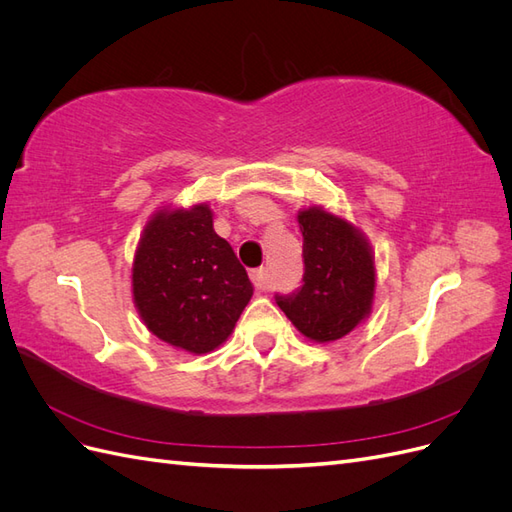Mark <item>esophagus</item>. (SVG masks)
Instances as JSON below:
<instances>
[{"label":"esophagus","instance_id":"obj_1","mask_svg":"<svg viewBox=\"0 0 512 512\" xmlns=\"http://www.w3.org/2000/svg\"><path fill=\"white\" fill-rule=\"evenodd\" d=\"M250 277H252V284H254L256 290H269V277H267L265 269H262V267L254 269L250 273Z\"/></svg>","mask_w":512,"mask_h":512}]
</instances>
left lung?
Returning a JSON list of instances; mask_svg holds the SVG:
<instances>
[{"instance_id": "left-lung-1", "label": "left lung", "mask_w": 512, "mask_h": 512, "mask_svg": "<svg viewBox=\"0 0 512 512\" xmlns=\"http://www.w3.org/2000/svg\"><path fill=\"white\" fill-rule=\"evenodd\" d=\"M303 232V284L275 301L305 337L335 342L371 309L374 258L361 232L318 207L299 213Z\"/></svg>"}]
</instances>
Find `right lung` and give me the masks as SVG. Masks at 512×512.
I'll list each match as a JSON object with an SVG mask.
<instances>
[{
	"instance_id": "right-lung-1",
	"label": "right lung",
	"mask_w": 512,
	"mask_h": 512,
	"mask_svg": "<svg viewBox=\"0 0 512 512\" xmlns=\"http://www.w3.org/2000/svg\"><path fill=\"white\" fill-rule=\"evenodd\" d=\"M132 290L147 329L194 354L226 342L254 292L207 205L153 215L134 256Z\"/></svg>"
}]
</instances>
